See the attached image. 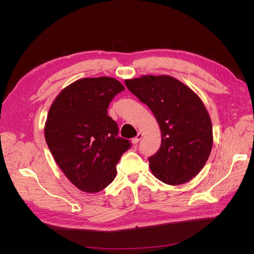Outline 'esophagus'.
Listing matches in <instances>:
<instances>
[{
	"instance_id": "1",
	"label": "esophagus",
	"mask_w": 254,
	"mask_h": 254,
	"mask_svg": "<svg viewBox=\"0 0 254 254\" xmlns=\"http://www.w3.org/2000/svg\"><path fill=\"white\" fill-rule=\"evenodd\" d=\"M142 137H143L142 132H138V135H137L135 138H132V140H131L132 144H137V143L142 139Z\"/></svg>"
}]
</instances>
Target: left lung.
Returning a JSON list of instances; mask_svg holds the SVG:
<instances>
[{"label": "left lung", "mask_w": 254, "mask_h": 254, "mask_svg": "<svg viewBox=\"0 0 254 254\" xmlns=\"http://www.w3.org/2000/svg\"><path fill=\"white\" fill-rule=\"evenodd\" d=\"M127 89L155 116L162 145L148 158L152 174L162 182L179 185L203 169L213 143L212 124L203 102L171 76H142L126 80Z\"/></svg>", "instance_id": "obj_1"}]
</instances>
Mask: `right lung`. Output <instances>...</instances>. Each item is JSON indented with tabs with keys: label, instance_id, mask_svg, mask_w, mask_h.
<instances>
[{
	"label": "right lung",
	"instance_id": "1",
	"mask_svg": "<svg viewBox=\"0 0 254 254\" xmlns=\"http://www.w3.org/2000/svg\"><path fill=\"white\" fill-rule=\"evenodd\" d=\"M125 90L111 77L83 78L64 88L52 103L44 134L55 161L77 189L98 192L116 176V165L130 148L107 115L112 99Z\"/></svg>",
	"mask_w": 254,
	"mask_h": 254
}]
</instances>
